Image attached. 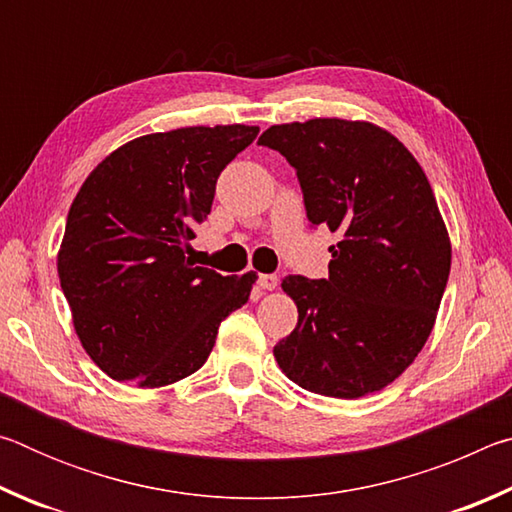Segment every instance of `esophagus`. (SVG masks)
Here are the masks:
<instances>
[{
	"instance_id": "obj_1",
	"label": "esophagus",
	"mask_w": 512,
	"mask_h": 512,
	"mask_svg": "<svg viewBox=\"0 0 512 512\" xmlns=\"http://www.w3.org/2000/svg\"><path fill=\"white\" fill-rule=\"evenodd\" d=\"M257 284L266 291H273L277 287V275H271V273H262L257 277Z\"/></svg>"
}]
</instances>
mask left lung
Listing matches in <instances>:
<instances>
[{"label":"left lung","mask_w":512,"mask_h":512,"mask_svg":"<svg viewBox=\"0 0 512 512\" xmlns=\"http://www.w3.org/2000/svg\"><path fill=\"white\" fill-rule=\"evenodd\" d=\"M257 144L296 169L311 225L341 237L325 280H282L298 325L273 348L275 361L318 395L381 391L427 343L452 266L427 176L397 137L368 121H293Z\"/></svg>","instance_id":"obj_1"}]
</instances>
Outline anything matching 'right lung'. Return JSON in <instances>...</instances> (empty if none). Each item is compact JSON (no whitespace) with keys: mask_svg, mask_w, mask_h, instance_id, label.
<instances>
[{"mask_svg":"<svg viewBox=\"0 0 512 512\" xmlns=\"http://www.w3.org/2000/svg\"><path fill=\"white\" fill-rule=\"evenodd\" d=\"M257 126H189L119 146L85 178L58 253L60 289L90 359L115 381L185 379L244 307L257 275H221L187 257L216 178Z\"/></svg>","mask_w":512,"mask_h":512,"instance_id":"1","label":"right lung"}]
</instances>
